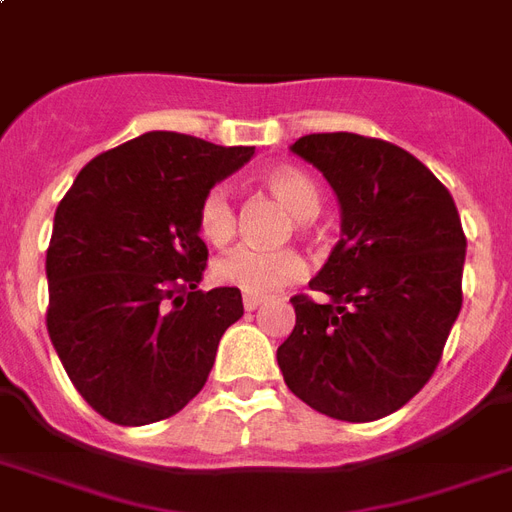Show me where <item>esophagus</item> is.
<instances>
[{
    "label": "esophagus",
    "instance_id": "1",
    "mask_svg": "<svg viewBox=\"0 0 512 512\" xmlns=\"http://www.w3.org/2000/svg\"><path fill=\"white\" fill-rule=\"evenodd\" d=\"M260 303H263V298H255V295H244V308H247V311H255Z\"/></svg>",
    "mask_w": 512,
    "mask_h": 512
}]
</instances>
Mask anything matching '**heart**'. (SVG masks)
<instances>
[{"instance_id": "heart-1", "label": "heart", "mask_w": 512, "mask_h": 512, "mask_svg": "<svg viewBox=\"0 0 512 512\" xmlns=\"http://www.w3.org/2000/svg\"><path fill=\"white\" fill-rule=\"evenodd\" d=\"M265 187L300 222L317 217L319 206H322L317 179L298 166L271 169L265 174ZM198 230L212 244H225V241L233 239L236 209H233L228 187L217 185L206 190L201 204H198ZM212 276L214 282L222 284V287H233L244 295H268L284 284L298 282L303 276V260L290 249L263 252V249L236 247L230 249L228 255H222L220 260H214Z\"/></svg>"}]
</instances>
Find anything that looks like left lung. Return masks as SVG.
I'll use <instances>...</instances> for the list:
<instances>
[{"label":"left lung","instance_id":"1","mask_svg":"<svg viewBox=\"0 0 512 512\" xmlns=\"http://www.w3.org/2000/svg\"><path fill=\"white\" fill-rule=\"evenodd\" d=\"M290 150L322 171L341 206V239L290 300L295 327L276 349L290 392L341 421H376L435 373L462 308L467 239L451 193L397 144L308 134Z\"/></svg>","mask_w":512,"mask_h":512}]
</instances>
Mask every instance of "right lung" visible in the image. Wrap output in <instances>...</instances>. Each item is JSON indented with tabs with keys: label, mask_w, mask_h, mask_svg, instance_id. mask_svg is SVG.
Returning <instances> with one entry per match:
<instances>
[{
	"label": "right lung",
	"mask_w": 512,
	"mask_h": 512,
	"mask_svg": "<svg viewBox=\"0 0 512 512\" xmlns=\"http://www.w3.org/2000/svg\"><path fill=\"white\" fill-rule=\"evenodd\" d=\"M252 155L147 131L96 155L61 198L45 260L48 333L104 419H169L204 389L244 303L233 287L198 290L209 257L198 204Z\"/></svg>",
	"instance_id": "obj_1"
}]
</instances>
